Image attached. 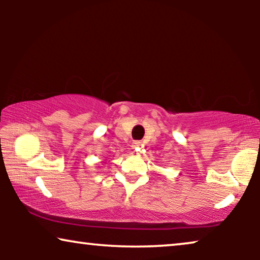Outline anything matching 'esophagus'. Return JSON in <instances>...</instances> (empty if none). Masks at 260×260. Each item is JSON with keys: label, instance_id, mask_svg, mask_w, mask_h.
I'll return each mask as SVG.
<instances>
[{"label": "esophagus", "instance_id": "34e87169", "mask_svg": "<svg viewBox=\"0 0 260 260\" xmlns=\"http://www.w3.org/2000/svg\"><path fill=\"white\" fill-rule=\"evenodd\" d=\"M143 147V143H142L141 141H136L134 142V148L136 149V151H140V149Z\"/></svg>", "mask_w": 260, "mask_h": 260}]
</instances>
